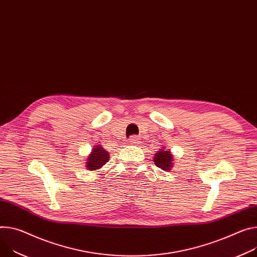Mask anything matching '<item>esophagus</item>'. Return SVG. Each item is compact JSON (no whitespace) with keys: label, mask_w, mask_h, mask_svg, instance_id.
I'll list each match as a JSON object with an SVG mask.
<instances>
[{"label":"esophagus","mask_w":257,"mask_h":257,"mask_svg":"<svg viewBox=\"0 0 257 257\" xmlns=\"http://www.w3.org/2000/svg\"><path fill=\"white\" fill-rule=\"evenodd\" d=\"M138 141H139V138L134 135V136H131V137H130L129 144H130V145H136V144H138Z\"/></svg>","instance_id":"obj_1"}]
</instances>
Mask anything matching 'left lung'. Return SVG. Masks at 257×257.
Here are the masks:
<instances>
[{"label":"left lung","mask_w":257,"mask_h":257,"mask_svg":"<svg viewBox=\"0 0 257 257\" xmlns=\"http://www.w3.org/2000/svg\"><path fill=\"white\" fill-rule=\"evenodd\" d=\"M154 162L157 167L161 168L162 170L168 171L173 167V156L170 151H166L164 148H162L155 154Z\"/></svg>","instance_id":"left-lung-1"}]
</instances>
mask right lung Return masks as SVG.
<instances>
[{
	"instance_id": "add662e5",
	"label": "right lung",
	"mask_w": 257,
	"mask_h": 257,
	"mask_svg": "<svg viewBox=\"0 0 257 257\" xmlns=\"http://www.w3.org/2000/svg\"><path fill=\"white\" fill-rule=\"evenodd\" d=\"M109 154L101 146H95L93 148L91 154L88 156L86 162V168L91 171L100 169L106 162H108Z\"/></svg>"
}]
</instances>
